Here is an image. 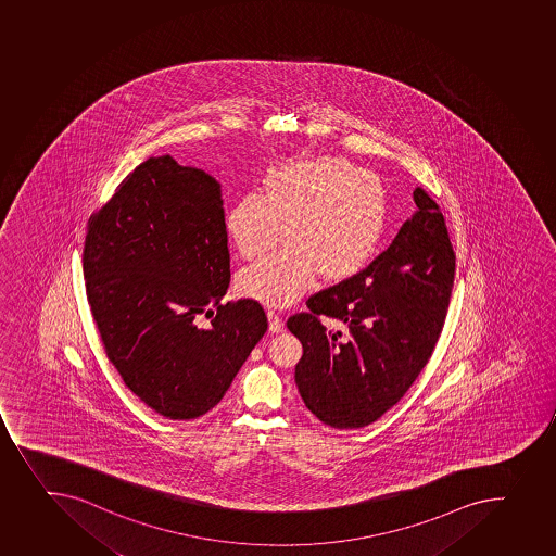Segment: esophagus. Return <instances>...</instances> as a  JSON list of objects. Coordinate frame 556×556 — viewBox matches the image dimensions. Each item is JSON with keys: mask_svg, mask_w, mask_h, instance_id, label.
<instances>
[{"mask_svg": "<svg viewBox=\"0 0 556 556\" xmlns=\"http://www.w3.org/2000/svg\"><path fill=\"white\" fill-rule=\"evenodd\" d=\"M267 319H269V330L273 334H278V332L283 330V321H281L280 316L275 311H267Z\"/></svg>", "mask_w": 556, "mask_h": 556, "instance_id": "obj_1", "label": "esophagus"}]
</instances>
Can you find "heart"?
<instances>
[{
    "mask_svg": "<svg viewBox=\"0 0 556 556\" xmlns=\"http://www.w3.org/2000/svg\"><path fill=\"white\" fill-rule=\"evenodd\" d=\"M280 251L238 276L243 296L289 307L314 286L356 275L378 251L387 226V194L379 178L340 156L298 159L270 169L264 194L232 204L226 227L243 258Z\"/></svg>",
    "mask_w": 556,
    "mask_h": 556,
    "instance_id": "b5f03b06",
    "label": "heart"
}]
</instances>
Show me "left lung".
Returning a JSON list of instances; mask_svg holds the SVG:
<instances>
[{"mask_svg": "<svg viewBox=\"0 0 556 556\" xmlns=\"http://www.w3.org/2000/svg\"><path fill=\"white\" fill-rule=\"evenodd\" d=\"M417 211L367 269L308 298L287 327L302 341L296 365L303 403L340 430L378 420L408 392L441 336L455 276L446 222L416 188ZM340 318L346 337L318 319Z\"/></svg>", "mask_w": 556, "mask_h": 556, "instance_id": "obj_1", "label": "left lung"}]
</instances>
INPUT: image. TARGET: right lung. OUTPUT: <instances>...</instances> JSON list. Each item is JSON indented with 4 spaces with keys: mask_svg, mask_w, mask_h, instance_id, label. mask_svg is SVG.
<instances>
[{
    "mask_svg": "<svg viewBox=\"0 0 556 556\" xmlns=\"http://www.w3.org/2000/svg\"><path fill=\"white\" fill-rule=\"evenodd\" d=\"M222 204L211 175L150 156L88 220L83 273L104 351L167 419L218 405L267 330L260 303H220L231 278Z\"/></svg>",
    "mask_w": 556,
    "mask_h": 556,
    "instance_id": "obj_1",
    "label": "right lung"
}]
</instances>
